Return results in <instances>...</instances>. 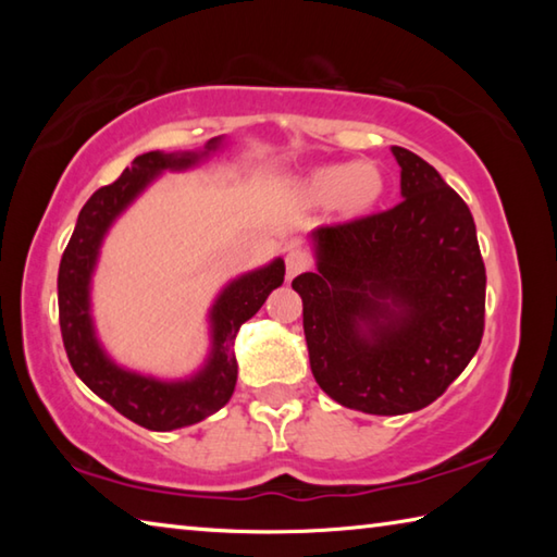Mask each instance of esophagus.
<instances>
[{
  "label": "esophagus",
  "instance_id": "34e87169",
  "mask_svg": "<svg viewBox=\"0 0 557 557\" xmlns=\"http://www.w3.org/2000/svg\"><path fill=\"white\" fill-rule=\"evenodd\" d=\"M285 265H287V280H292V277H297L299 272L312 268V258H309L301 248H292L285 258Z\"/></svg>",
  "mask_w": 557,
  "mask_h": 557
}]
</instances>
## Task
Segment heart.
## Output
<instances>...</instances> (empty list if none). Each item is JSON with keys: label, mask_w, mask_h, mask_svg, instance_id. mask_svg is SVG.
<instances>
[{"label": "heart", "mask_w": 557, "mask_h": 557, "mask_svg": "<svg viewBox=\"0 0 557 557\" xmlns=\"http://www.w3.org/2000/svg\"><path fill=\"white\" fill-rule=\"evenodd\" d=\"M388 178L379 164H324L297 184V199L312 209H334L344 219H361L383 201Z\"/></svg>", "instance_id": "obj_1"}]
</instances>
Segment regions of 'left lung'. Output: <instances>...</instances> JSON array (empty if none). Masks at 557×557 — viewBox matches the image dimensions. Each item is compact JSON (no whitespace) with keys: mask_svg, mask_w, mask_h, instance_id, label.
I'll use <instances>...</instances> for the list:
<instances>
[{"mask_svg":"<svg viewBox=\"0 0 557 557\" xmlns=\"http://www.w3.org/2000/svg\"><path fill=\"white\" fill-rule=\"evenodd\" d=\"M393 154L403 201L317 228V270L292 280L319 388L369 414L428 408L484 336L486 270L469 206L425 159Z\"/></svg>","mask_w":557,"mask_h":557,"instance_id":"obj_1","label":"left lung"}]
</instances>
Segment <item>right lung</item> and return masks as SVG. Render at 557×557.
I'll list each match as a JSON object with an SVG mask.
<instances>
[{
  "label": "right lung",
  "instance_id": "right-lung-1",
  "mask_svg": "<svg viewBox=\"0 0 557 557\" xmlns=\"http://www.w3.org/2000/svg\"><path fill=\"white\" fill-rule=\"evenodd\" d=\"M213 137L203 152H147L135 157L117 182L98 188L78 213L59 268V322L65 354L78 379L110 403L120 414L147 430L169 432L196 425L231 400L238 381L233 344L238 329L265 305L268 295L285 280V260L240 275L225 287L211 309V356L188 381H157L120 369L102 351L90 319V277L102 238L112 221L137 199L164 169H188L215 152Z\"/></svg>",
  "mask_w": 557,
  "mask_h": 557
}]
</instances>
